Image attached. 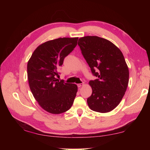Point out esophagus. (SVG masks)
Here are the masks:
<instances>
[{
  "label": "esophagus",
  "instance_id": "1",
  "mask_svg": "<svg viewBox=\"0 0 150 150\" xmlns=\"http://www.w3.org/2000/svg\"><path fill=\"white\" fill-rule=\"evenodd\" d=\"M83 85H84V83H79V84H77V86H78V87H81V86H83Z\"/></svg>",
  "mask_w": 150,
  "mask_h": 150
}]
</instances>
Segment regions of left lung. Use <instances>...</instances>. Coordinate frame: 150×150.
<instances>
[{
    "label": "left lung",
    "mask_w": 150,
    "mask_h": 150,
    "mask_svg": "<svg viewBox=\"0 0 150 150\" xmlns=\"http://www.w3.org/2000/svg\"><path fill=\"white\" fill-rule=\"evenodd\" d=\"M81 54L96 79L89 81L92 95L87 98L91 110L108 112L117 106L125 94L129 71L121 51L108 40L85 36L78 41Z\"/></svg>",
    "instance_id": "8db88e82"
}]
</instances>
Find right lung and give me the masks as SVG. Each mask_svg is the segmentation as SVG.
<instances>
[{"label": "right lung", "instance_id": "1", "mask_svg": "<svg viewBox=\"0 0 150 150\" xmlns=\"http://www.w3.org/2000/svg\"><path fill=\"white\" fill-rule=\"evenodd\" d=\"M78 38H60L40 45L28 62L27 73L30 90L45 111L65 112L71 107L77 86L59 81L58 69L77 44Z\"/></svg>", "mask_w": 150, "mask_h": 150}]
</instances>
